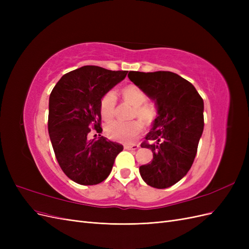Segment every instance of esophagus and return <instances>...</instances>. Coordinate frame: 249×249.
I'll use <instances>...</instances> for the list:
<instances>
[{"mask_svg":"<svg viewBox=\"0 0 249 249\" xmlns=\"http://www.w3.org/2000/svg\"><path fill=\"white\" fill-rule=\"evenodd\" d=\"M124 148L131 149V150H136L139 148V144H132V143H126L124 144Z\"/></svg>","mask_w":249,"mask_h":249,"instance_id":"esophagus-1","label":"esophagus"}]
</instances>
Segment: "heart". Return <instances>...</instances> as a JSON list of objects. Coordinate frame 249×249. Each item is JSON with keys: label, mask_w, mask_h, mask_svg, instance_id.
<instances>
[{"label": "heart", "mask_w": 249, "mask_h": 249, "mask_svg": "<svg viewBox=\"0 0 249 249\" xmlns=\"http://www.w3.org/2000/svg\"><path fill=\"white\" fill-rule=\"evenodd\" d=\"M124 100L130 104L133 108L132 116H137L145 124H150L156 119L157 113L154 108L144 105L147 101L146 94L134 85H129L122 91ZM116 104V94L108 91L102 97L100 103L101 115L105 120H110L114 116V108ZM143 130V124L140 120H132L129 123L112 122L106 125V134L111 139L123 142H131L138 137Z\"/></svg>", "instance_id": "heart-1"}]
</instances>
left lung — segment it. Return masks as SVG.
Masks as SVG:
<instances>
[{"label": "left lung", "instance_id": "left-lung-1", "mask_svg": "<svg viewBox=\"0 0 249 249\" xmlns=\"http://www.w3.org/2000/svg\"><path fill=\"white\" fill-rule=\"evenodd\" d=\"M129 79L155 102L157 116L141 147L153 161L139 172L150 187L165 189L191 168L203 131V101L197 90L171 71H130Z\"/></svg>", "mask_w": 249, "mask_h": 249}]
</instances>
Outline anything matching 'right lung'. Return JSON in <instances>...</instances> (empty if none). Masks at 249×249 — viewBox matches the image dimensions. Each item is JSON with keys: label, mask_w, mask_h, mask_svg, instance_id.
Instances as JSON below:
<instances>
[{"label": "right lung", "mask_w": 249, "mask_h": 249, "mask_svg": "<svg viewBox=\"0 0 249 249\" xmlns=\"http://www.w3.org/2000/svg\"><path fill=\"white\" fill-rule=\"evenodd\" d=\"M127 71H113L86 65L58 81L49 101V134L56 159L74 183L89 186L102 183L124 149L105 137L88 139L90 127L102 133L100 103Z\"/></svg>", "instance_id": "1"}]
</instances>
